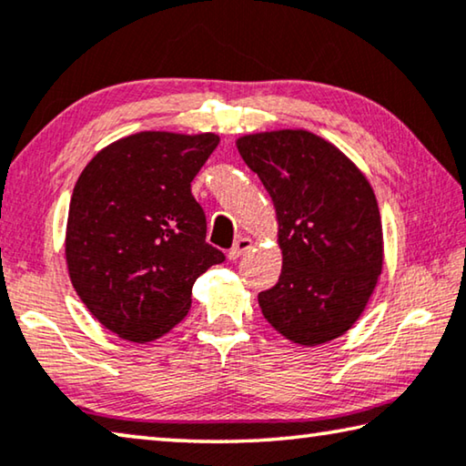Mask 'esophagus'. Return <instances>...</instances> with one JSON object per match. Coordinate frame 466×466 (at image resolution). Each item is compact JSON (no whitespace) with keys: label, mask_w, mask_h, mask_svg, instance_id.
Instances as JSON below:
<instances>
[{"label":"esophagus","mask_w":466,"mask_h":466,"mask_svg":"<svg viewBox=\"0 0 466 466\" xmlns=\"http://www.w3.org/2000/svg\"><path fill=\"white\" fill-rule=\"evenodd\" d=\"M248 248H250V240H248V238H238V240H236L234 245H232V248L228 250V259L236 261V259H238V257H240L242 253H245V250H248Z\"/></svg>","instance_id":"1"}]
</instances>
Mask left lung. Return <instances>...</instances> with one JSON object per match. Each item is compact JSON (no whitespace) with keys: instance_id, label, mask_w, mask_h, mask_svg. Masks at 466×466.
I'll return each instance as SVG.
<instances>
[{"instance_id":"1","label":"left lung","mask_w":466,"mask_h":466,"mask_svg":"<svg viewBox=\"0 0 466 466\" xmlns=\"http://www.w3.org/2000/svg\"><path fill=\"white\" fill-rule=\"evenodd\" d=\"M236 145L278 213L284 261L276 286L259 292L265 319L302 346L342 336L363 313L383 263L367 178L307 130L248 135Z\"/></svg>"}]
</instances>
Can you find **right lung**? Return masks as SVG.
<instances>
[{
    "label": "right lung",
    "mask_w": 466,
    "mask_h": 466,
    "mask_svg": "<svg viewBox=\"0 0 466 466\" xmlns=\"http://www.w3.org/2000/svg\"><path fill=\"white\" fill-rule=\"evenodd\" d=\"M216 135L138 132L95 155L74 187L66 261L88 311L130 342L184 319L195 279L226 259L190 193Z\"/></svg>",
    "instance_id": "obj_1"
}]
</instances>
